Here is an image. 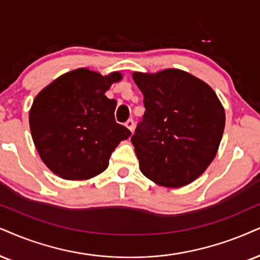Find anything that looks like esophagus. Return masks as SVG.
I'll return each instance as SVG.
<instances>
[{
    "instance_id": "34e87169",
    "label": "esophagus",
    "mask_w": 260,
    "mask_h": 260,
    "mask_svg": "<svg viewBox=\"0 0 260 260\" xmlns=\"http://www.w3.org/2000/svg\"><path fill=\"white\" fill-rule=\"evenodd\" d=\"M134 125H135V123H134L133 119H129V120L126 121V123H125V126H126L127 129L131 131V133H133V131H134Z\"/></svg>"
}]
</instances>
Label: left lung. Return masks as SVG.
Instances as JSON below:
<instances>
[{
    "label": "left lung",
    "mask_w": 260,
    "mask_h": 260,
    "mask_svg": "<svg viewBox=\"0 0 260 260\" xmlns=\"http://www.w3.org/2000/svg\"><path fill=\"white\" fill-rule=\"evenodd\" d=\"M133 78L146 108L131 137L141 172L168 188L191 183L212 162L222 140L225 112L219 99L182 70L134 72Z\"/></svg>",
    "instance_id": "left-lung-1"
}]
</instances>
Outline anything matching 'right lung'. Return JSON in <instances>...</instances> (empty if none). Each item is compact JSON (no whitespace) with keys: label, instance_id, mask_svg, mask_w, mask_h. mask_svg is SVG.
Masks as SVG:
<instances>
[{"label":"right lung","instance_id":"right-lung-1","mask_svg":"<svg viewBox=\"0 0 260 260\" xmlns=\"http://www.w3.org/2000/svg\"><path fill=\"white\" fill-rule=\"evenodd\" d=\"M121 75L88 69L60 76L36 96L28 121L42 161L63 179L81 181L100 175L130 130L114 119L117 101L105 92Z\"/></svg>","mask_w":260,"mask_h":260}]
</instances>
